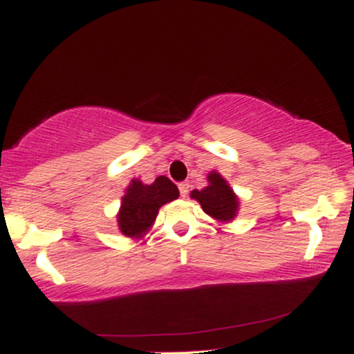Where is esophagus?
Returning a JSON list of instances; mask_svg holds the SVG:
<instances>
[{
    "instance_id": "obj_1",
    "label": "esophagus",
    "mask_w": 354,
    "mask_h": 354,
    "mask_svg": "<svg viewBox=\"0 0 354 354\" xmlns=\"http://www.w3.org/2000/svg\"><path fill=\"white\" fill-rule=\"evenodd\" d=\"M178 188H180V194H181L183 198L188 196V193H189V183H180V185H178Z\"/></svg>"
}]
</instances>
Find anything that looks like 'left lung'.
Segmentation results:
<instances>
[{
	"mask_svg": "<svg viewBox=\"0 0 354 354\" xmlns=\"http://www.w3.org/2000/svg\"><path fill=\"white\" fill-rule=\"evenodd\" d=\"M189 196L200 203L206 214L219 223L233 221L239 211V198L218 171L208 173V186L193 189Z\"/></svg>",
	"mask_w": 354,
	"mask_h": 354,
	"instance_id": "8db88e82",
	"label": "left lung"
}]
</instances>
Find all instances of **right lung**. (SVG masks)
<instances>
[{"mask_svg":"<svg viewBox=\"0 0 354 354\" xmlns=\"http://www.w3.org/2000/svg\"><path fill=\"white\" fill-rule=\"evenodd\" d=\"M178 186L166 176H158L151 185L133 178L121 198L118 211V228L128 238H143L158 216V211L166 203L178 200Z\"/></svg>","mask_w":354,"mask_h":354,"instance_id":"1","label":"right lung"}]
</instances>
